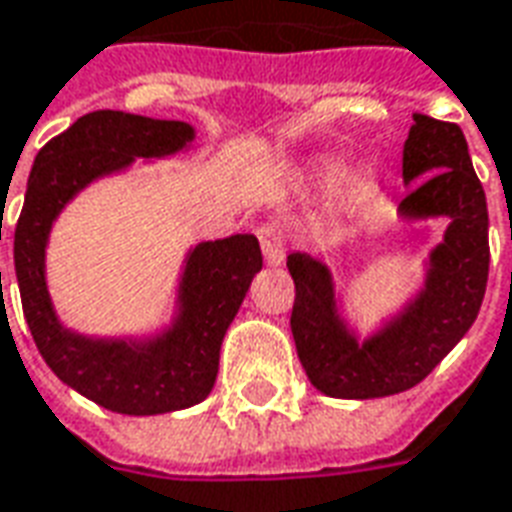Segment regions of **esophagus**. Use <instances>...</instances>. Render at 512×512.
I'll return each instance as SVG.
<instances>
[{"instance_id": "34e87169", "label": "esophagus", "mask_w": 512, "mask_h": 512, "mask_svg": "<svg viewBox=\"0 0 512 512\" xmlns=\"http://www.w3.org/2000/svg\"><path fill=\"white\" fill-rule=\"evenodd\" d=\"M259 240H261V251H264V261H267L270 267H280L283 259H286V240H283L280 226L264 224L259 229Z\"/></svg>"}]
</instances>
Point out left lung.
<instances>
[{"mask_svg": "<svg viewBox=\"0 0 512 512\" xmlns=\"http://www.w3.org/2000/svg\"><path fill=\"white\" fill-rule=\"evenodd\" d=\"M402 221L445 218L443 242L424 259L416 294L364 334L345 315L324 256L291 253L297 286L291 334L307 380L334 399H378L418 386L453 351L478 318L489 280V210L456 124L413 113L402 151Z\"/></svg>", "mask_w": 512, "mask_h": 512, "instance_id": "8db88e82", "label": "left lung"}]
</instances>
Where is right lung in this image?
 <instances>
[{
    "mask_svg": "<svg viewBox=\"0 0 512 512\" xmlns=\"http://www.w3.org/2000/svg\"><path fill=\"white\" fill-rule=\"evenodd\" d=\"M197 140L186 121L96 110L53 137L34 159L13 259L26 324L61 383L124 416H159L199 405L213 391L218 353L251 280L261 270L253 234L191 245L180 264L169 321L148 334H83L69 329L48 291L53 224L91 183L183 153Z\"/></svg>",
    "mask_w": 512,
    "mask_h": 512,
    "instance_id": "add662e5",
    "label": "right lung"
}]
</instances>
